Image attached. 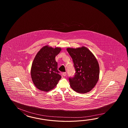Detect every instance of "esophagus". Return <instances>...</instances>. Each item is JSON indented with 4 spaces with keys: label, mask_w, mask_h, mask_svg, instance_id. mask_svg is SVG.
I'll return each instance as SVG.
<instances>
[{
    "label": "esophagus",
    "mask_w": 128,
    "mask_h": 128,
    "mask_svg": "<svg viewBox=\"0 0 128 128\" xmlns=\"http://www.w3.org/2000/svg\"><path fill=\"white\" fill-rule=\"evenodd\" d=\"M63 74V76H66V74H67L66 72H64L63 74Z\"/></svg>",
    "instance_id": "obj_1"
}]
</instances>
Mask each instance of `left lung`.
Wrapping results in <instances>:
<instances>
[{
	"label": "left lung",
	"instance_id": "left-lung-1",
	"mask_svg": "<svg viewBox=\"0 0 128 128\" xmlns=\"http://www.w3.org/2000/svg\"><path fill=\"white\" fill-rule=\"evenodd\" d=\"M67 51L73 61L75 76L69 79L71 88L77 92L84 94L95 87L99 78L98 61L89 49L84 46L76 48H68Z\"/></svg>",
	"mask_w": 128,
	"mask_h": 128
}]
</instances>
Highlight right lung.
<instances>
[{"instance_id": "right-lung-1", "label": "right lung", "mask_w": 128, "mask_h": 128, "mask_svg": "<svg viewBox=\"0 0 128 128\" xmlns=\"http://www.w3.org/2000/svg\"><path fill=\"white\" fill-rule=\"evenodd\" d=\"M61 50L60 47L43 46L36 54L30 69L33 83L39 90L48 92L57 86L61 76L58 70L55 57Z\"/></svg>"}]
</instances>
